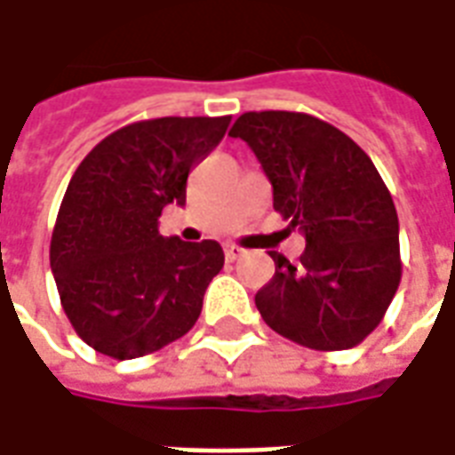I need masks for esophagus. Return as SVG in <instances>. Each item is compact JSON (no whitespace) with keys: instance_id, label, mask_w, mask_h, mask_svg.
I'll return each mask as SVG.
<instances>
[{"instance_id":"1","label":"esophagus","mask_w":455,"mask_h":455,"mask_svg":"<svg viewBox=\"0 0 455 455\" xmlns=\"http://www.w3.org/2000/svg\"><path fill=\"white\" fill-rule=\"evenodd\" d=\"M224 256H227L228 263H234V260H238V258L243 256V251H241L238 246H227L224 248Z\"/></svg>"}]
</instances>
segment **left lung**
<instances>
[{
	"label": "left lung",
	"mask_w": 455,
	"mask_h": 455,
	"mask_svg": "<svg viewBox=\"0 0 455 455\" xmlns=\"http://www.w3.org/2000/svg\"><path fill=\"white\" fill-rule=\"evenodd\" d=\"M228 136L256 153L273 207L307 243L297 266L270 251L275 275L256 295L263 322L315 351L358 346L402 277L400 221L380 172L355 140L312 114L246 112Z\"/></svg>",
	"instance_id": "obj_1"
}]
</instances>
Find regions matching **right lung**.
I'll return each instance as SVG.
<instances>
[{"mask_svg":"<svg viewBox=\"0 0 455 455\" xmlns=\"http://www.w3.org/2000/svg\"><path fill=\"white\" fill-rule=\"evenodd\" d=\"M231 116L133 121L100 140L75 170L51 238L60 305L87 346L116 361L160 351L195 326L224 267L217 241L158 231L185 204L189 170L224 139Z\"/></svg>","mask_w":455,"mask_h":455,"instance_id":"add662e5","label":"right lung"}]
</instances>
